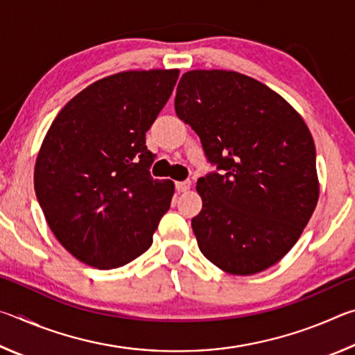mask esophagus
<instances>
[{"mask_svg": "<svg viewBox=\"0 0 355 355\" xmlns=\"http://www.w3.org/2000/svg\"><path fill=\"white\" fill-rule=\"evenodd\" d=\"M175 188L178 192H186L191 188V182L189 180H183V182H177L175 183Z\"/></svg>", "mask_w": 355, "mask_h": 355, "instance_id": "34e87169", "label": "esophagus"}]
</instances>
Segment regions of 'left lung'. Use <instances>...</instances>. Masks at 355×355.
<instances>
[{"mask_svg":"<svg viewBox=\"0 0 355 355\" xmlns=\"http://www.w3.org/2000/svg\"><path fill=\"white\" fill-rule=\"evenodd\" d=\"M175 112L216 167L197 182L203 205L191 225L200 252L235 275L271 268L296 244L320 196L307 125L263 83L227 70L184 73Z\"/></svg>","mask_w":355,"mask_h":355,"instance_id":"1","label":"left lung"}]
</instances>
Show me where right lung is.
<instances>
[{
  "instance_id": "right-lung-1",
  "label": "right lung",
  "mask_w": 355,
  "mask_h": 355,
  "mask_svg": "<svg viewBox=\"0 0 355 355\" xmlns=\"http://www.w3.org/2000/svg\"><path fill=\"white\" fill-rule=\"evenodd\" d=\"M178 70L122 71L65 105L42 144L34 188L58 241L98 269L123 266L153 241L173 183L150 175L146 133Z\"/></svg>"
}]
</instances>
